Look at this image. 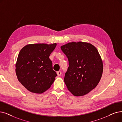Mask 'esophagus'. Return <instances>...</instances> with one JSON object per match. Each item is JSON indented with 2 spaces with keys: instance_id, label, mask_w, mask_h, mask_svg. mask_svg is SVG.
Returning a JSON list of instances; mask_svg holds the SVG:
<instances>
[{
  "instance_id": "esophagus-1",
  "label": "esophagus",
  "mask_w": 122,
  "mask_h": 122,
  "mask_svg": "<svg viewBox=\"0 0 122 122\" xmlns=\"http://www.w3.org/2000/svg\"><path fill=\"white\" fill-rule=\"evenodd\" d=\"M56 73H57V75L58 76H60L61 75V71H58L56 72Z\"/></svg>"
}]
</instances>
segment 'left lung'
<instances>
[{"instance_id":"1","label":"left lung","mask_w":122,"mask_h":122,"mask_svg":"<svg viewBox=\"0 0 122 122\" xmlns=\"http://www.w3.org/2000/svg\"><path fill=\"white\" fill-rule=\"evenodd\" d=\"M69 65L64 81L75 96H82L94 89L103 71V61L95 46L88 42L67 43L61 47Z\"/></svg>"}]
</instances>
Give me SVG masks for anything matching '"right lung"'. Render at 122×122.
<instances>
[{"mask_svg":"<svg viewBox=\"0 0 122 122\" xmlns=\"http://www.w3.org/2000/svg\"><path fill=\"white\" fill-rule=\"evenodd\" d=\"M56 43H34L24 46L15 65L18 80L29 91L42 94L50 88L57 76L49 56Z\"/></svg>","mask_w":122,"mask_h":122,"instance_id":"obj_1","label":"right lung"}]
</instances>
